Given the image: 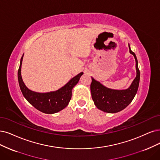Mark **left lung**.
I'll return each mask as SVG.
<instances>
[{
  "label": "left lung",
  "mask_w": 160,
  "mask_h": 160,
  "mask_svg": "<svg viewBox=\"0 0 160 160\" xmlns=\"http://www.w3.org/2000/svg\"><path fill=\"white\" fill-rule=\"evenodd\" d=\"M129 47V51L134 55L136 61L137 76L132 84L125 90H115L103 86L99 82L92 78L90 89L92 98L97 108L109 113H117L127 108L131 103L138 91L140 82V70L135 53Z\"/></svg>",
  "instance_id": "8db88e82"
}]
</instances>
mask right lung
I'll return each instance as SVG.
<instances>
[{
	"instance_id": "right-lung-1",
	"label": "right lung",
	"mask_w": 160,
	"mask_h": 160,
	"mask_svg": "<svg viewBox=\"0 0 160 160\" xmlns=\"http://www.w3.org/2000/svg\"><path fill=\"white\" fill-rule=\"evenodd\" d=\"M23 57L21 58L18 72L19 86L23 96L27 101L38 110L47 114H52L61 111L68 105L72 97V90L78 83L83 72L78 74L68 83L57 91L49 93H37L29 90L25 86L21 76V67Z\"/></svg>"
}]
</instances>
